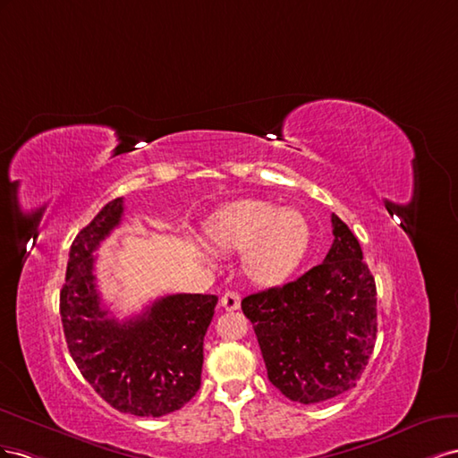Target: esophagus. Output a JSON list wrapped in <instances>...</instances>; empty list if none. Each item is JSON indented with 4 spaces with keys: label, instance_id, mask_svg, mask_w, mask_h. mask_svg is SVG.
<instances>
[{
    "label": "esophagus",
    "instance_id": "esophagus-1",
    "mask_svg": "<svg viewBox=\"0 0 458 458\" xmlns=\"http://www.w3.org/2000/svg\"><path fill=\"white\" fill-rule=\"evenodd\" d=\"M242 303V295L238 292H226L220 299V305L226 310H238Z\"/></svg>",
    "mask_w": 458,
    "mask_h": 458
}]
</instances>
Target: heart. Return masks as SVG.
I'll use <instances>...</instances> for the list:
<instances>
[{"label": "heart", "mask_w": 458, "mask_h": 458, "mask_svg": "<svg viewBox=\"0 0 458 458\" xmlns=\"http://www.w3.org/2000/svg\"><path fill=\"white\" fill-rule=\"evenodd\" d=\"M207 238L220 251L243 254V268L257 284H280L301 263L310 230L299 211L263 199H245L222 208L205 225ZM208 257L205 250L199 251Z\"/></svg>", "instance_id": "1"}]
</instances>
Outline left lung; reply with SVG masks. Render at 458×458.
<instances>
[{
  "label": "left lung",
  "instance_id": "left-lung-1",
  "mask_svg": "<svg viewBox=\"0 0 458 458\" xmlns=\"http://www.w3.org/2000/svg\"><path fill=\"white\" fill-rule=\"evenodd\" d=\"M332 228L334 243L324 263L242 301L268 380L303 404L355 387L376 344L374 276L345 222L332 215Z\"/></svg>",
  "mask_w": 458,
  "mask_h": 458
}]
</instances>
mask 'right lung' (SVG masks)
Returning a JSON list of instances; mask_svg holds the SVG:
<instances>
[{
  "mask_svg": "<svg viewBox=\"0 0 458 458\" xmlns=\"http://www.w3.org/2000/svg\"><path fill=\"white\" fill-rule=\"evenodd\" d=\"M123 198L109 201L74 238L59 309L78 370L113 409L165 416L198 394L203 337L216 295L176 293L157 299L138 317L116 320L101 305L94 251L121 225Z\"/></svg>",
  "mask_w": 458,
  "mask_h": 458,
  "instance_id": "add662e5",
  "label": "right lung"
}]
</instances>
